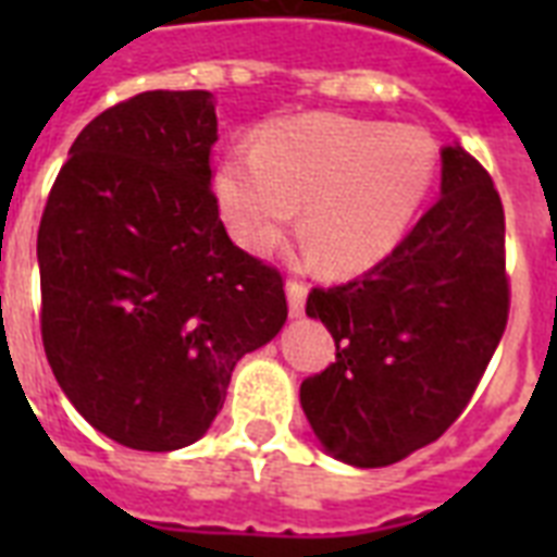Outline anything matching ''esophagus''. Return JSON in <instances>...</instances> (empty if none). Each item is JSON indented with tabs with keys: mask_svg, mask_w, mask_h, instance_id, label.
Segmentation results:
<instances>
[{
	"mask_svg": "<svg viewBox=\"0 0 557 557\" xmlns=\"http://www.w3.org/2000/svg\"><path fill=\"white\" fill-rule=\"evenodd\" d=\"M306 292H309V286H306L304 280H288V283H286L288 312H292V314H304V309H306Z\"/></svg>",
	"mask_w": 557,
	"mask_h": 557,
	"instance_id": "34e87169",
	"label": "esophagus"
}]
</instances>
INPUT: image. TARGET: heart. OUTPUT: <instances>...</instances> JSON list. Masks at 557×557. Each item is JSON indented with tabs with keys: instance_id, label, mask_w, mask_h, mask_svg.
Instances as JSON below:
<instances>
[{
	"instance_id": "obj_1",
	"label": "heart",
	"mask_w": 557,
	"mask_h": 557,
	"mask_svg": "<svg viewBox=\"0 0 557 557\" xmlns=\"http://www.w3.org/2000/svg\"><path fill=\"white\" fill-rule=\"evenodd\" d=\"M433 176L436 144L422 129L314 112L271 121L251 152H227L213 190L245 251H274L300 205V234L323 269L358 274L405 239Z\"/></svg>"
}]
</instances>
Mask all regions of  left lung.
<instances>
[{"mask_svg": "<svg viewBox=\"0 0 557 557\" xmlns=\"http://www.w3.org/2000/svg\"><path fill=\"white\" fill-rule=\"evenodd\" d=\"M506 213L488 170L442 150V196L361 277L312 288L306 314L335 361L300 384L309 424L335 459L393 466L466 410L509 321Z\"/></svg>", "mask_w": 557, "mask_h": 557, "instance_id": "1", "label": "left lung"}]
</instances>
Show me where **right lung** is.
<instances>
[{
    "label": "right lung",
    "instance_id": "obj_1",
    "mask_svg": "<svg viewBox=\"0 0 557 557\" xmlns=\"http://www.w3.org/2000/svg\"><path fill=\"white\" fill-rule=\"evenodd\" d=\"M213 141L210 91H141L83 126L42 210L48 364L83 419L126 448L205 436L236 361L286 323L283 274L219 219Z\"/></svg>",
    "mask_w": 557,
    "mask_h": 557
}]
</instances>
